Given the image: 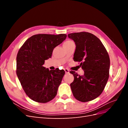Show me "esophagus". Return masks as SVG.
Segmentation results:
<instances>
[{"mask_svg": "<svg viewBox=\"0 0 128 128\" xmlns=\"http://www.w3.org/2000/svg\"><path fill=\"white\" fill-rule=\"evenodd\" d=\"M64 71H65V72L66 73V74L69 73V70H68V69H64Z\"/></svg>", "mask_w": 128, "mask_h": 128, "instance_id": "esophagus-1", "label": "esophagus"}]
</instances>
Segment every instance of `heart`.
<instances>
[{
  "mask_svg": "<svg viewBox=\"0 0 128 128\" xmlns=\"http://www.w3.org/2000/svg\"><path fill=\"white\" fill-rule=\"evenodd\" d=\"M72 42H74L70 40H68L66 41V42H64V45H66V44H71V43H72Z\"/></svg>",
  "mask_w": 128,
  "mask_h": 128,
  "instance_id": "b5f03b06",
  "label": "heart"
}]
</instances>
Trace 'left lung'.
Listing matches in <instances>:
<instances>
[{"label": "left lung", "mask_w": 128, "mask_h": 128, "mask_svg": "<svg viewBox=\"0 0 128 128\" xmlns=\"http://www.w3.org/2000/svg\"><path fill=\"white\" fill-rule=\"evenodd\" d=\"M75 42L73 59L80 62L84 70L82 76L71 70L74 80L70 87L74 97L88 102L102 94L109 78L110 59L106 48L99 38L88 32L68 34Z\"/></svg>", "instance_id": "1"}]
</instances>
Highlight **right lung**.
<instances>
[{
	"label": "right lung",
	"instance_id": "obj_1",
	"mask_svg": "<svg viewBox=\"0 0 128 128\" xmlns=\"http://www.w3.org/2000/svg\"><path fill=\"white\" fill-rule=\"evenodd\" d=\"M66 37L67 34H34L19 49L16 75L26 94L34 101L46 103L56 96L65 72L59 68L49 70L43 64Z\"/></svg>",
	"mask_w": 128,
	"mask_h": 128
}]
</instances>
